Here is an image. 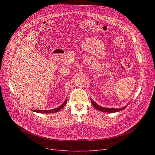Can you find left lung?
I'll list each match as a JSON object with an SVG mask.
<instances>
[{"instance_id": "1", "label": "left lung", "mask_w": 155, "mask_h": 155, "mask_svg": "<svg viewBox=\"0 0 155 155\" xmlns=\"http://www.w3.org/2000/svg\"><path fill=\"white\" fill-rule=\"evenodd\" d=\"M91 103L93 105V106L96 108L97 109H98V110L101 111H104V112H107V113H114V112H117V111H122V110H124V109H125L128 104L127 106H125V107H122V108H118V109H113V108H106V107H101V106H100L99 105L97 104L94 101L92 100V99L91 98Z\"/></svg>"}]
</instances>
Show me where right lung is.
Instances as JSON below:
<instances>
[{"label":"right lung","instance_id":"right-lung-1","mask_svg":"<svg viewBox=\"0 0 155 155\" xmlns=\"http://www.w3.org/2000/svg\"><path fill=\"white\" fill-rule=\"evenodd\" d=\"M67 101V98H66V100L64 101V102L59 107L54 109H52V110H33L34 112H37V113H55L57 112L58 111L60 110L61 109H62L65 105L66 104Z\"/></svg>","mask_w":155,"mask_h":155}]
</instances>
